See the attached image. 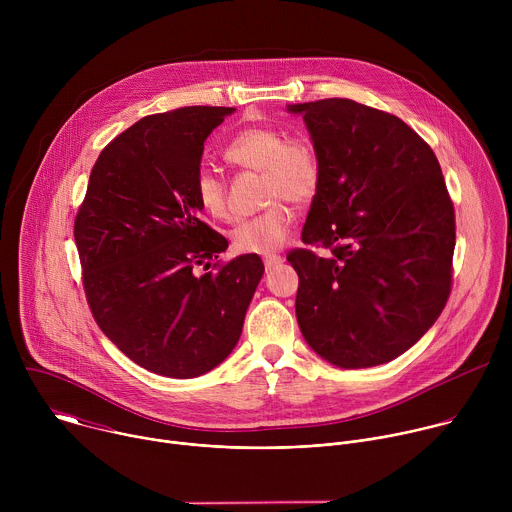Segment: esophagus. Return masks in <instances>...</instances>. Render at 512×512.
<instances>
[{
	"label": "esophagus",
	"mask_w": 512,
	"mask_h": 512,
	"mask_svg": "<svg viewBox=\"0 0 512 512\" xmlns=\"http://www.w3.org/2000/svg\"><path fill=\"white\" fill-rule=\"evenodd\" d=\"M281 263H283V257H279V255H269V257H265V269H267V271L277 269Z\"/></svg>",
	"instance_id": "esophagus-1"
}]
</instances>
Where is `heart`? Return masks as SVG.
Returning <instances> with one entry per match:
<instances>
[{
  "label": "heart",
  "mask_w": 512,
  "mask_h": 512,
  "mask_svg": "<svg viewBox=\"0 0 512 512\" xmlns=\"http://www.w3.org/2000/svg\"><path fill=\"white\" fill-rule=\"evenodd\" d=\"M225 160L263 174L265 200L273 202L265 212L245 218L231 231V247L241 255H273L294 227L296 214L287 204H308L320 188V162L310 143L285 141L273 127H247L225 145ZM200 206L214 218L227 216V192L214 172L202 170L196 178Z\"/></svg>",
  "instance_id": "heart-1"
}]
</instances>
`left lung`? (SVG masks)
Wrapping results in <instances>:
<instances>
[{
	"label": "left lung",
	"mask_w": 512,
	"mask_h": 512,
	"mask_svg": "<svg viewBox=\"0 0 512 512\" xmlns=\"http://www.w3.org/2000/svg\"><path fill=\"white\" fill-rule=\"evenodd\" d=\"M287 111L304 117L320 162L302 239L330 249L287 255L300 330L334 367H377L409 350L450 296L456 223L440 162L399 117L356 101Z\"/></svg>",
	"instance_id": "8db88e82"
}]
</instances>
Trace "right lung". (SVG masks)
I'll return each instance as SVG.
<instances>
[{
  "mask_svg": "<svg viewBox=\"0 0 512 512\" xmlns=\"http://www.w3.org/2000/svg\"><path fill=\"white\" fill-rule=\"evenodd\" d=\"M231 113L182 107L133 123L101 152L75 221L99 328L170 379L200 377L233 352L265 271L259 255H241L196 275L229 247L202 221L196 178L206 137Z\"/></svg>",
  "mask_w": 512,
  "mask_h": 512,
  "instance_id": "add662e5",
  "label": "right lung"
}]
</instances>
